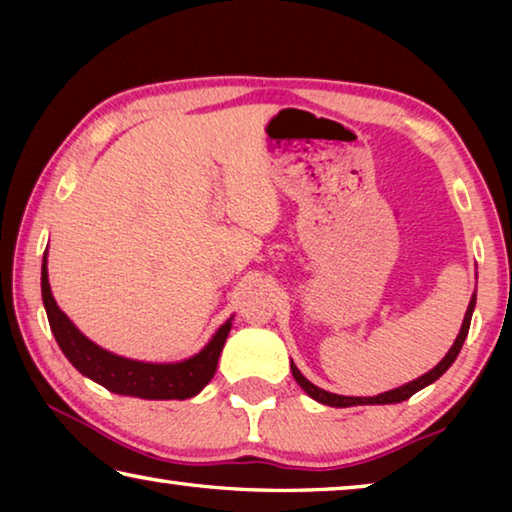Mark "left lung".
Masks as SVG:
<instances>
[{
	"label": "left lung",
	"instance_id": "8db88e82",
	"mask_svg": "<svg viewBox=\"0 0 512 512\" xmlns=\"http://www.w3.org/2000/svg\"><path fill=\"white\" fill-rule=\"evenodd\" d=\"M474 307H476V293H472L470 305H467L463 325H461V332H458L454 345H452V348H449V352L445 354L443 361H440L438 366H433L429 372H424L422 377L413 379V381H409V384H404V386H397V388H393V391L379 393V395H375V397H345V395L329 393V391H323V388H318V386L311 384V381L298 370L296 363L291 361L293 379L298 381V386L311 397V400H316V402H320V404H327V406H336V409H348V406H363V404H397V402H404V400H409L411 395L422 391L424 386L433 384V381H436L438 377H443L445 372L449 370V366H452V363L456 361L458 352H461L463 343H465V339H467V332H470V323H472Z\"/></svg>",
	"mask_w": 512,
	"mask_h": 512
}]
</instances>
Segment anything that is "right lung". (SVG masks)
Listing matches in <instances>:
<instances>
[{"label":"right lung","instance_id":"right-lung-1","mask_svg":"<svg viewBox=\"0 0 512 512\" xmlns=\"http://www.w3.org/2000/svg\"><path fill=\"white\" fill-rule=\"evenodd\" d=\"M42 302L49 318V327L56 336L58 348L63 350L67 361L81 372L83 377L97 381L110 393L140 397V400H189L210 384L216 366H219L221 350L228 339L232 316L216 329L201 352L194 357L176 363H149L119 357L92 343L63 309L56 305L54 293L49 287L47 250L42 257Z\"/></svg>","mask_w":512,"mask_h":512}]
</instances>
